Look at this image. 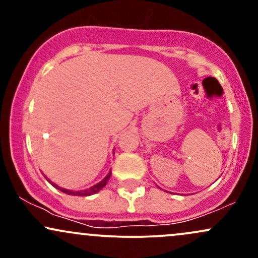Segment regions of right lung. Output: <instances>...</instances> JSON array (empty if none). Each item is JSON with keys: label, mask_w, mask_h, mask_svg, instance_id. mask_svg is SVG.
Wrapping results in <instances>:
<instances>
[{"label": "right lung", "mask_w": 258, "mask_h": 258, "mask_svg": "<svg viewBox=\"0 0 258 258\" xmlns=\"http://www.w3.org/2000/svg\"><path fill=\"white\" fill-rule=\"evenodd\" d=\"M43 176H44V174H43ZM110 176H111V171H110V172H109L108 174H106V176H105V178L103 179V180H100L99 183H97V184L92 185L91 188L84 189V190H79V191H74V190H70V189H65V188H61V186H59V185L55 184V183H53L52 180H49L48 178H47L46 176H44V177H46V179L48 180V182L51 183V184H52L53 186H54V188L59 189V190H60V191H63V193H65V194H69V195H76V197H88V195H92V194H96V193H98V191L100 190V189H102V188H104L106 183H108L109 178H110Z\"/></svg>", "instance_id": "obj_1"}]
</instances>
